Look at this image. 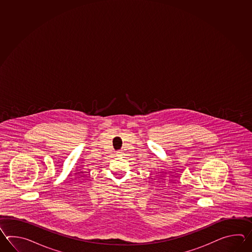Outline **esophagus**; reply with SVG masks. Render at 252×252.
I'll use <instances>...</instances> for the list:
<instances>
[{
    "mask_svg": "<svg viewBox=\"0 0 252 252\" xmlns=\"http://www.w3.org/2000/svg\"><path fill=\"white\" fill-rule=\"evenodd\" d=\"M116 155L117 156H123V152L121 151V150H118L117 152H116Z\"/></svg>",
    "mask_w": 252,
    "mask_h": 252,
    "instance_id": "esophagus-1",
    "label": "esophagus"
}]
</instances>
